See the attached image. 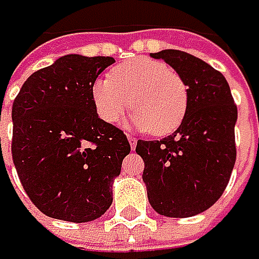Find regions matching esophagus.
<instances>
[{
    "label": "esophagus",
    "instance_id": "34e87169",
    "mask_svg": "<svg viewBox=\"0 0 259 259\" xmlns=\"http://www.w3.org/2000/svg\"><path fill=\"white\" fill-rule=\"evenodd\" d=\"M127 140H128V144H131V149L135 150V149H137V138H134V137H127Z\"/></svg>",
    "mask_w": 259,
    "mask_h": 259
}]
</instances>
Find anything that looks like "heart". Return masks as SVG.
<instances>
[{"mask_svg": "<svg viewBox=\"0 0 259 259\" xmlns=\"http://www.w3.org/2000/svg\"><path fill=\"white\" fill-rule=\"evenodd\" d=\"M98 116L116 122L132 104L131 124L152 135H167L180 127L187 106L189 90L184 79L153 58L140 57L115 66L109 78H100L90 89Z\"/></svg>", "mask_w": 259, "mask_h": 259, "instance_id": "heart-1", "label": "heart"}]
</instances>
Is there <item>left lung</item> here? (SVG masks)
<instances>
[{
    "instance_id": "1",
    "label": "left lung",
    "mask_w": 259,
    "mask_h": 259,
    "mask_svg": "<svg viewBox=\"0 0 259 259\" xmlns=\"http://www.w3.org/2000/svg\"><path fill=\"white\" fill-rule=\"evenodd\" d=\"M189 90L186 116L177 131L159 141L138 140L144 161L143 181L150 206L164 217L187 218L207 210L230 180L235 159L238 110L221 72L181 50H161Z\"/></svg>"
}]
</instances>
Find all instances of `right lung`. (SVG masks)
I'll return each mask as SVG.
<instances>
[{
	"instance_id": "add662e5",
	"label": "right lung",
	"mask_w": 259,
	"mask_h": 259,
	"mask_svg": "<svg viewBox=\"0 0 259 259\" xmlns=\"http://www.w3.org/2000/svg\"><path fill=\"white\" fill-rule=\"evenodd\" d=\"M112 57L66 55L32 73L12 106V158L30 201L47 217L97 220L112 204V184L131 152L104 122L90 89Z\"/></svg>"
}]
</instances>
